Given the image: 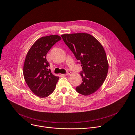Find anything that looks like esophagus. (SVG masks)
I'll return each mask as SVG.
<instances>
[{
	"mask_svg": "<svg viewBox=\"0 0 135 135\" xmlns=\"http://www.w3.org/2000/svg\"><path fill=\"white\" fill-rule=\"evenodd\" d=\"M71 73L70 71H67V73L66 74V75H71Z\"/></svg>",
	"mask_w": 135,
	"mask_h": 135,
	"instance_id": "obj_1",
	"label": "esophagus"
}]
</instances>
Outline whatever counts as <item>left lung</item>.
<instances>
[{
	"label": "left lung",
	"mask_w": 135,
	"mask_h": 135,
	"mask_svg": "<svg viewBox=\"0 0 135 135\" xmlns=\"http://www.w3.org/2000/svg\"><path fill=\"white\" fill-rule=\"evenodd\" d=\"M61 37L82 67L80 75L83 82L76 87V91L83 95L94 93L104 83L108 70V62L103 45L87 33H66Z\"/></svg>",
	"instance_id": "left-lung-1"
}]
</instances>
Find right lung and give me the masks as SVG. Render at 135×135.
<instances>
[{"mask_svg":"<svg viewBox=\"0 0 135 135\" xmlns=\"http://www.w3.org/2000/svg\"><path fill=\"white\" fill-rule=\"evenodd\" d=\"M61 40V37L56 35L41 37L27 54L23 65L24 79L31 91L40 98L50 95L59 79L47 69L49 63L46 56L50 49Z\"/></svg>","mask_w":135,"mask_h":135,"instance_id":"add662e5","label":"right lung"}]
</instances>
